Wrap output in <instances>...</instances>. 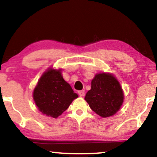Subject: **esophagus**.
I'll use <instances>...</instances> for the list:
<instances>
[{
	"mask_svg": "<svg viewBox=\"0 0 157 157\" xmlns=\"http://www.w3.org/2000/svg\"><path fill=\"white\" fill-rule=\"evenodd\" d=\"M84 91H83V90H81V91H78V95L80 96H83V95H84Z\"/></svg>",
	"mask_w": 157,
	"mask_h": 157,
	"instance_id": "1",
	"label": "esophagus"
}]
</instances>
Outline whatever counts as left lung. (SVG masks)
Here are the masks:
<instances>
[{
  "label": "left lung",
  "mask_w": 157,
  "mask_h": 157,
  "mask_svg": "<svg viewBox=\"0 0 157 157\" xmlns=\"http://www.w3.org/2000/svg\"><path fill=\"white\" fill-rule=\"evenodd\" d=\"M85 100L94 112L103 118L114 115L124 101V93L117 79L111 74H96Z\"/></svg>",
  "instance_id": "1"
}]
</instances>
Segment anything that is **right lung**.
<instances>
[{
  "label": "right lung",
  "instance_id": "1",
  "mask_svg": "<svg viewBox=\"0 0 157 157\" xmlns=\"http://www.w3.org/2000/svg\"><path fill=\"white\" fill-rule=\"evenodd\" d=\"M61 71L48 68L40 78L33 94L38 110L53 118L61 115L78 96L64 80Z\"/></svg>",
  "mask_w": 157,
  "mask_h": 157
}]
</instances>
